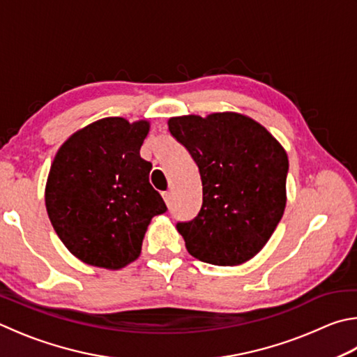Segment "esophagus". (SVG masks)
Masks as SVG:
<instances>
[{"instance_id":"obj_1","label":"esophagus","mask_w":357,"mask_h":357,"mask_svg":"<svg viewBox=\"0 0 357 357\" xmlns=\"http://www.w3.org/2000/svg\"><path fill=\"white\" fill-rule=\"evenodd\" d=\"M162 198H164V201L167 204H170V201H172V192H162Z\"/></svg>"}]
</instances>
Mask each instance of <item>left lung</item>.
Returning a JSON list of instances; mask_svg holds the SVG:
<instances>
[{"label":"left lung","mask_w":357,"mask_h":357,"mask_svg":"<svg viewBox=\"0 0 357 357\" xmlns=\"http://www.w3.org/2000/svg\"><path fill=\"white\" fill-rule=\"evenodd\" d=\"M198 165L203 204L178 223L185 248L212 265H241L261 251L286 209L287 153L250 116L217 112L168 120Z\"/></svg>","instance_id":"obj_1"}]
</instances>
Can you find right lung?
Segmentation results:
<instances>
[{
	"label": "right lung",
	"mask_w": 357,
	"mask_h": 357,
	"mask_svg": "<svg viewBox=\"0 0 357 357\" xmlns=\"http://www.w3.org/2000/svg\"><path fill=\"white\" fill-rule=\"evenodd\" d=\"M150 121L107 116L63 142L50 168L45 204L71 255L119 270L139 257L151 218L167 211L140 158Z\"/></svg>",
	"instance_id": "right-lung-1"
}]
</instances>
